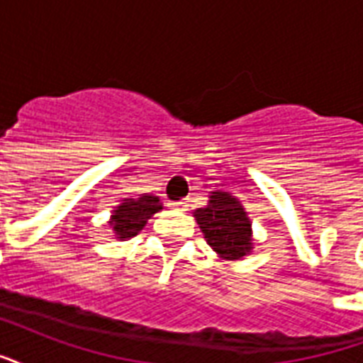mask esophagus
<instances>
[{
  "instance_id": "esophagus-1",
  "label": "esophagus",
  "mask_w": 363,
  "mask_h": 363,
  "mask_svg": "<svg viewBox=\"0 0 363 363\" xmlns=\"http://www.w3.org/2000/svg\"><path fill=\"white\" fill-rule=\"evenodd\" d=\"M169 207H173V209H179V211H186L188 209V203L186 201H171Z\"/></svg>"
}]
</instances>
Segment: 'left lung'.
Returning <instances> with one entry per match:
<instances>
[{"mask_svg": "<svg viewBox=\"0 0 363 363\" xmlns=\"http://www.w3.org/2000/svg\"><path fill=\"white\" fill-rule=\"evenodd\" d=\"M194 217L200 225L209 247L220 259L238 261L251 253V220L238 198L223 190H215L209 196L207 206L196 209Z\"/></svg>", "mask_w": 363, "mask_h": 363, "instance_id": "8db88e82", "label": "left lung"}]
</instances>
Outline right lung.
<instances>
[{"instance_id":"right-lung-1","label":"right lung","mask_w":363,"mask_h":363,"mask_svg":"<svg viewBox=\"0 0 363 363\" xmlns=\"http://www.w3.org/2000/svg\"><path fill=\"white\" fill-rule=\"evenodd\" d=\"M162 201L157 196L143 194L140 198H125L120 206L114 209V215L110 218V226L114 230L118 240H129L137 236L145 228L148 218L162 209Z\"/></svg>"}]
</instances>
